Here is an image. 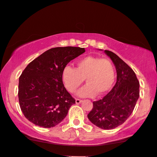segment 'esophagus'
<instances>
[{
  "mask_svg": "<svg viewBox=\"0 0 157 157\" xmlns=\"http://www.w3.org/2000/svg\"><path fill=\"white\" fill-rule=\"evenodd\" d=\"M75 103H76V104H80L82 103V100L80 99H75Z\"/></svg>",
  "mask_w": 157,
  "mask_h": 157,
  "instance_id": "34e87169",
  "label": "esophagus"
}]
</instances>
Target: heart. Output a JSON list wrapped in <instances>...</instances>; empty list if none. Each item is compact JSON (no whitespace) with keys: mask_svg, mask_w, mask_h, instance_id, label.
Wrapping results in <instances>:
<instances>
[{"mask_svg":"<svg viewBox=\"0 0 157 157\" xmlns=\"http://www.w3.org/2000/svg\"><path fill=\"white\" fill-rule=\"evenodd\" d=\"M84 79L86 85L77 95L82 98L103 95L114 82V67L109 59L89 56L78 60L75 68L67 65L62 72V82L71 93L77 90Z\"/></svg>","mask_w":157,"mask_h":157,"instance_id":"heart-1","label":"heart"}]
</instances>
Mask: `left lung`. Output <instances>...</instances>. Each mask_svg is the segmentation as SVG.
<instances>
[{
	"instance_id": "left-lung-1",
	"label": "left lung",
	"mask_w": 157,
	"mask_h": 157,
	"mask_svg": "<svg viewBox=\"0 0 157 157\" xmlns=\"http://www.w3.org/2000/svg\"><path fill=\"white\" fill-rule=\"evenodd\" d=\"M116 67V83L103 99L93 102L87 118L104 130L121 126L132 113L139 98V82L133 70L113 52L105 50Z\"/></svg>"
}]
</instances>
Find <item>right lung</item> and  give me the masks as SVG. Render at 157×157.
I'll list each match as a JSON object with an SVG mask.
<instances>
[{"label":"right lung","instance_id":"add662e5","mask_svg":"<svg viewBox=\"0 0 157 157\" xmlns=\"http://www.w3.org/2000/svg\"><path fill=\"white\" fill-rule=\"evenodd\" d=\"M85 48L65 47L50 49L30 62L18 82V100L24 116L43 128L57 126L67 115L75 100L67 91L62 72Z\"/></svg>","mask_w":157,"mask_h":157}]
</instances>
